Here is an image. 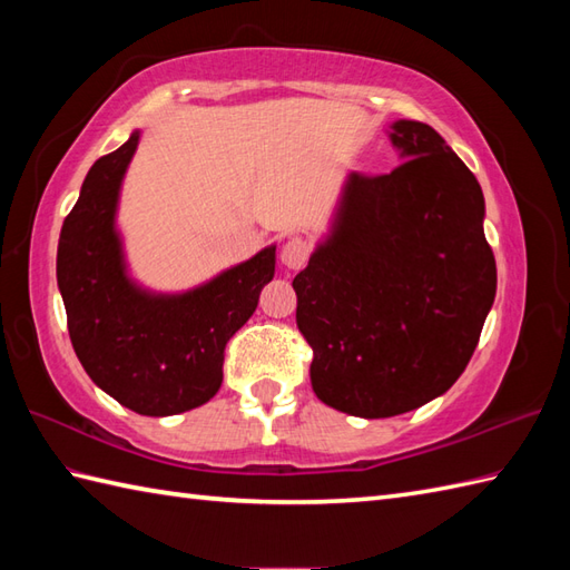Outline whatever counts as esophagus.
<instances>
[{"instance_id":"1","label":"esophagus","mask_w":570,"mask_h":570,"mask_svg":"<svg viewBox=\"0 0 570 570\" xmlns=\"http://www.w3.org/2000/svg\"><path fill=\"white\" fill-rule=\"evenodd\" d=\"M311 257V245L304 237H292L286 239V245L282 247V264L288 266V269H301Z\"/></svg>"}]
</instances>
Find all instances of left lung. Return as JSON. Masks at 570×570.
<instances>
[{"label": "left lung", "mask_w": 570, "mask_h": 570, "mask_svg": "<svg viewBox=\"0 0 570 570\" xmlns=\"http://www.w3.org/2000/svg\"><path fill=\"white\" fill-rule=\"evenodd\" d=\"M392 174H350L333 235L294 278L323 404L362 419L451 390L498 292L478 178L433 127L399 119Z\"/></svg>", "instance_id": "obj_1"}]
</instances>
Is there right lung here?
<instances>
[{
  "label": "right lung",
  "instance_id": "obj_1",
  "mask_svg": "<svg viewBox=\"0 0 570 570\" xmlns=\"http://www.w3.org/2000/svg\"><path fill=\"white\" fill-rule=\"evenodd\" d=\"M139 131L100 156L58 239V288L70 343L90 380L141 416L196 409L223 384L225 345L272 282L276 247L184 296H149L125 276L117 193Z\"/></svg>",
  "mask_w": 570,
  "mask_h": 570
}]
</instances>
